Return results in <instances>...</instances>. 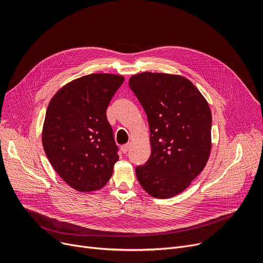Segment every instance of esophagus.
<instances>
[{
	"instance_id": "34e87169",
	"label": "esophagus",
	"mask_w": 263,
	"mask_h": 263,
	"mask_svg": "<svg viewBox=\"0 0 263 263\" xmlns=\"http://www.w3.org/2000/svg\"><path fill=\"white\" fill-rule=\"evenodd\" d=\"M129 148H130V145L129 144H127V145H123V146H121V151H122V154H124L126 155L128 151H129Z\"/></svg>"
}]
</instances>
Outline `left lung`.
Here are the masks:
<instances>
[{"label": "left lung", "instance_id": "1", "mask_svg": "<svg viewBox=\"0 0 263 263\" xmlns=\"http://www.w3.org/2000/svg\"><path fill=\"white\" fill-rule=\"evenodd\" d=\"M129 86L144 107L151 155L135 168L150 196L171 198L183 192L202 172L211 153L210 106L186 78L143 72Z\"/></svg>", "mask_w": 263, "mask_h": 263}]
</instances>
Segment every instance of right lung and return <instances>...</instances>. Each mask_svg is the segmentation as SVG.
Masks as SVG:
<instances>
[{
    "instance_id": "right-lung-1",
    "label": "right lung",
    "mask_w": 263,
    "mask_h": 263,
    "mask_svg": "<svg viewBox=\"0 0 263 263\" xmlns=\"http://www.w3.org/2000/svg\"><path fill=\"white\" fill-rule=\"evenodd\" d=\"M122 76L91 73L67 83L48 105L43 146L52 167L79 192L102 189L119 157L106 108Z\"/></svg>"
}]
</instances>
